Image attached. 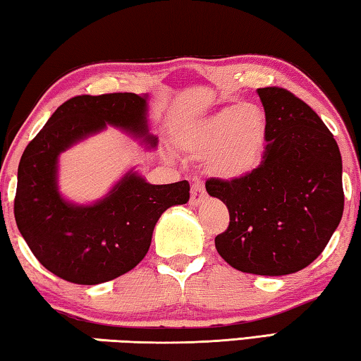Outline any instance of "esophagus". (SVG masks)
Returning <instances> with one entry per match:
<instances>
[{
    "label": "esophagus",
    "mask_w": 361,
    "mask_h": 361,
    "mask_svg": "<svg viewBox=\"0 0 361 361\" xmlns=\"http://www.w3.org/2000/svg\"><path fill=\"white\" fill-rule=\"evenodd\" d=\"M192 195H190V204L192 207H198L200 203H203L204 195H207V192H204V185H203V180L195 179L192 184Z\"/></svg>",
    "instance_id": "1"
}]
</instances>
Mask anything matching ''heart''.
Masks as SVG:
<instances>
[{"instance_id":"b5f03b06","label":"heart","mask_w":361,"mask_h":361,"mask_svg":"<svg viewBox=\"0 0 361 361\" xmlns=\"http://www.w3.org/2000/svg\"><path fill=\"white\" fill-rule=\"evenodd\" d=\"M268 121L257 104H231L187 123L176 142L193 157H204L209 173L240 179L263 163Z\"/></svg>"}]
</instances>
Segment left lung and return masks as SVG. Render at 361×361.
Segmentation results:
<instances>
[{"mask_svg":"<svg viewBox=\"0 0 361 361\" xmlns=\"http://www.w3.org/2000/svg\"><path fill=\"white\" fill-rule=\"evenodd\" d=\"M268 121L263 163L240 179L207 180L229 209L216 250L242 273L284 276L319 257L343 213L342 159L314 111L281 87L258 88Z\"/></svg>","mask_w":361,"mask_h":361,"instance_id":"8db88e82","label":"left lung"}]
</instances>
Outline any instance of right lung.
<instances>
[{
  "mask_svg": "<svg viewBox=\"0 0 361 361\" xmlns=\"http://www.w3.org/2000/svg\"><path fill=\"white\" fill-rule=\"evenodd\" d=\"M106 124L148 134L147 97L135 93L79 95L64 102L22 153L14 216L27 245L48 271L80 286H95L129 273L145 258L154 224L169 207L190 197L187 180L152 185L127 173L90 207L72 204L58 192V157Z\"/></svg>",
  "mask_w": 361,
  "mask_h": 361,
  "instance_id": "add662e5",
  "label": "right lung"
}]
</instances>
